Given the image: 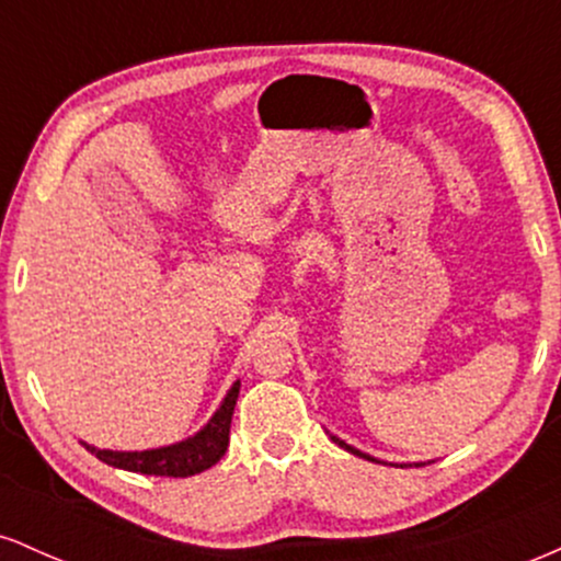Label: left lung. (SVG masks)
Here are the masks:
<instances>
[{"label": "left lung", "instance_id": "1", "mask_svg": "<svg viewBox=\"0 0 561 561\" xmlns=\"http://www.w3.org/2000/svg\"><path fill=\"white\" fill-rule=\"evenodd\" d=\"M330 437H332V440H334V443H337V446H340V448L351 450V454H353V456H362V459H366V461H377V465H388V461H382V459H375V456H371V454H364V450L353 448V446H351V443L340 440V437H337V435H332V433H330ZM390 467H392V461H390ZM396 467H398V465H396ZM401 467H405V465H401ZM409 467H411V465H409ZM414 467H424V461H416V465H414Z\"/></svg>", "mask_w": 561, "mask_h": 561}]
</instances>
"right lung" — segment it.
<instances>
[{"label": "right lung", "instance_id": "1", "mask_svg": "<svg viewBox=\"0 0 561 561\" xmlns=\"http://www.w3.org/2000/svg\"><path fill=\"white\" fill-rule=\"evenodd\" d=\"M237 396H240V379L227 390L224 401L218 403L208 422L197 430L195 435L184 437V440L171 443V446L147 448V450H111L96 448L81 440V446L94 454L96 459L105 461L115 469H126V472L139 474H158V478H192V474L205 472L227 454L229 446V427L231 414H234Z\"/></svg>", "mask_w": 561, "mask_h": 561}]
</instances>
